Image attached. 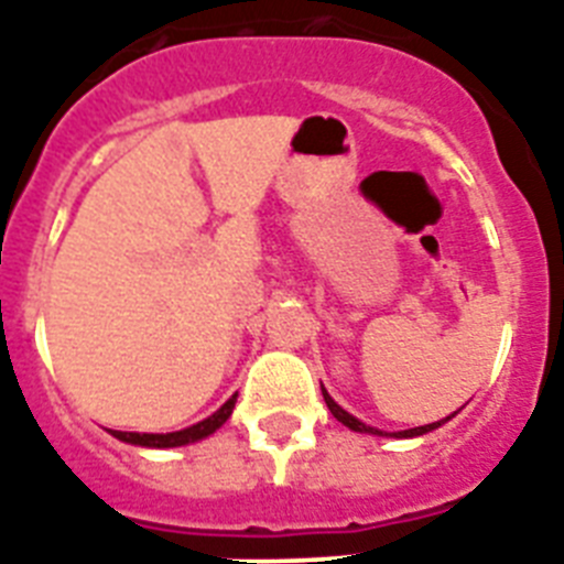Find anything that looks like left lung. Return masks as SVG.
Returning <instances> with one entry per match:
<instances>
[{
	"mask_svg": "<svg viewBox=\"0 0 564 564\" xmlns=\"http://www.w3.org/2000/svg\"><path fill=\"white\" fill-rule=\"evenodd\" d=\"M321 392H324V401H326V406H329V413L335 415V419L340 421V424H344V427H349V430H355V433H372V435H395V438H413V435H424V433H430V430H435V427H442L444 421H451L453 415H447V419H442V421H433V424H424V427H413V430H401V433H384V430H376V427H370V424H364V421H358L355 419V415H349L347 410H344V406H338L333 401V395H329V392L324 390V387H321Z\"/></svg>",
	"mask_w": 564,
	"mask_h": 564,
	"instance_id": "8db88e82",
	"label": "left lung"
}]
</instances>
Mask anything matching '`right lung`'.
I'll return each mask as SVG.
<instances>
[{"instance_id": "right-lung-1", "label": "right lung", "mask_w": 564, "mask_h": 564, "mask_svg": "<svg viewBox=\"0 0 564 564\" xmlns=\"http://www.w3.org/2000/svg\"><path fill=\"white\" fill-rule=\"evenodd\" d=\"M235 399H238V395H231V399L226 401L217 413H212L209 419L197 421V424H192V427L186 430H177V433H122V430H111V435L126 444H137V447H160V451H163V447H183V444L200 442V438L215 433L217 427H224L226 419H229L231 410H235Z\"/></svg>"}]
</instances>
